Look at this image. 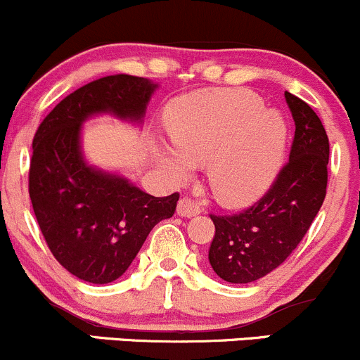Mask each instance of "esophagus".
Wrapping results in <instances>:
<instances>
[{"label": "esophagus", "instance_id": "obj_1", "mask_svg": "<svg viewBox=\"0 0 360 360\" xmlns=\"http://www.w3.org/2000/svg\"><path fill=\"white\" fill-rule=\"evenodd\" d=\"M176 212L184 218H191V216H195L200 212L199 204L195 202L194 199H188V197H184V199L179 200V206H176Z\"/></svg>", "mask_w": 360, "mask_h": 360}]
</instances>
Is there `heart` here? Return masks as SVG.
I'll list each match as a JSON object with an SVG mask.
<instances>
[{"mask_svg":"<svg viewBox=\"0 0 360 360\" xmlns=\"http://www.w3.org/2000/svg\"><path fill=\"white\" fill-rule=\"evenodd\" d=\"M165 123L177 149L161 150L165 168L184 179L191 163H207L212 194L226 206H245L264 194L287 146L283 117L245 89L181 96L166 108Z\"/></svg>","mask_w":360,"mask_h":360,"instance_id":"heart-1","label":"heart"}]
</instances>
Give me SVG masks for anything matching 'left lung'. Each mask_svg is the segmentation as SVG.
Listing matches in <instances>:
<instances>
[{
  "label": "left lung",
  "mask_w": 360,
  "mask_h": 360,
  "mask_svg": "<svg viewBox=\"0 0 360 360\" xmlns=\"http://www.w3.org/2000/svg\"><path fill=\"white\" fill-rule=\"evenodd\" d=\"M295 122L288 163L257 202L235 214H210V262L221 280L250 283L276 269L297 249L323 206L330 142L307 103L285 92Z\"/></svg>",
  "instance_id": "obj_1"
}]
</instances>
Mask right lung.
Instances as JSON below:
<instances>
[{
	"instance_id": "add662e5",
	"label": "right lung",
	"mask_w": 360,
	"mask_h": 360,
	"mask_svg": "<svg viewBox=\"0 0 360 360\" xmlns=\"http://www.w3.org/2000/svg\"><path fill=\"white\" fill-rule=\"evenodd\" d=\"M158 86L134 75L86 84L53 108L32 141L29 195L49 250L67 271L89 283H110L129 269L180 194L154 197L129 180L96 169L80 153L84 120L113 113L141 120Z\"/></svg>"
}]
</instances>
